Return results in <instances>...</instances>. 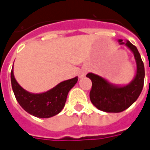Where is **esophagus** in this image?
Here are the masks:
<instances>
[{"label":"esophagus","mask_w":150,"mask_h":150,"mask_svg":"<svg viewBox=\"0 0 150 150\" xmlns=\"http://www.w3.org/2000/svg\"><path fill=\"white\" fill-rule=\"evenodd\" d=\"M87 72H88V69H87V68H86V67L82 68V69L80 70L79 73V78L84 77L86 74H87Z\"/></svg>","instance_id":"obj_1"}]
</instances>
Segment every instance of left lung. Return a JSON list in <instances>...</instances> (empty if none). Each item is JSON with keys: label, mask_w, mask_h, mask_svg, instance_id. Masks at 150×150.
<instances>
[{"label": "left lung", "mask_w": 150, "mask_h": 150, "mask_svg": "<svg viewBox=\"0 0 150 150\" xmlns=\"http://www.w3.org/2000/svg\"><path fill=\"white\" fill-rule=\"evenodd\" d=\"M119 41L121 45L125 44L133 52L137 61V75L132 83L124 87H117L109 83L99 75L93 73L86 75L93 83L89 93L92 103L98 110L109 113L122 112L131 106L139 97L144 86V63L137 47L129 41L124 43L122 40Z\"/></svg>", "instance_id": "8db88e82"}]
</instances>
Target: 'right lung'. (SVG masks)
<instances>
[{"mask_svg": "<svg viewBox=\"0 0 150 150\" xmlns=\"http://www.w3.org/2000/svg\"><path fill=\"white\" fill-rule=\"evenodd\" d=\"M11 85L18 102L26 111L38 118H50L57 115L63 109L69 91L75 86L78 78L60 83L50 91L40 94L27 92L21 87L11 70Z\"/></svg>", "mask_w": 150, "mask_h": 150, "instance_id": "1", "label": "right lung"}]
</instances>
